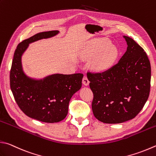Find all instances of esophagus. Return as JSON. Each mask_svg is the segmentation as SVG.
Returning <instances> with one entry per match:
<instances>
[{"label":"esophagus","mask_w":156,"mask_h":156,"mask_svg":"<svg viewBox=\"0 0 156 156\" xmlns=\"http://www.w3.org/2000/svg\"><path fill=\"white\" fill-rule=\"evenodd\" d=\"M82 83H83V84L85 85V86H86L89 85L90 81H89V80H88V79L86 77V76H83V80H82Z\"/></svg>","instance_id":"obj_1"}]
</instances>
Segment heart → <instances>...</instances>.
Masks as SVG:
<instances>
[{
  "label": "heart",
  "mask_w": 156,
  "mask_h": 156,
  "mask_svg": "<svg viewBox=\"0 0 156 156\" xmlns=\"http://www.w3.org/2000/svg\"><path fill=\"white\" fill-rule=\"evenodd\" d=\"M84 57L92 59V66L97 71H105L113 65L117 56L118 50L115 46L111 45L107 39H98L89 43L83 51Z\"/></svg>",
  "instance_id": "heart-1"
}]
</instances>
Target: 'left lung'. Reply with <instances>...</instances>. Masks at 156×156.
I'll return each instance as SVG.
<instances>
[{"instance_id": "obj_1", "label": "left lung", "mask_w": 156, "mask_h": 156, "mask_svg": "<svg viewBox=\"0 0 156 156\" xmlns=\"http://www.w3.org/2000/svg\"><path fill=\"white\" fill-rule=\"evenodd\" d=\"M127 50L118 63L101 73L87 72L97 119L119 124L134 118L148 99L151 64L145 51L130 37L124 36Z\"/></svg>"}]
</instances>
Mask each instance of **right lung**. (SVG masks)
<instances>
[{
	"instance_id": "add662e5",
	"label": "right lung",
	"mask_w": 156,
	"mask_h": 156,
	"mask_svg": "<svg viewBox=\"0 0 156 156\" xmlns=\"http://www.w3.org/2000/svg\"><path fill=\"white\" fill-rule=\"evenodd\" d=\"M58 32H39L19 43L10 70L11 90L20 109L29 117L45 123L59 122L66 117L70 100L81 87L83 75L54 74L37 80L23 73L21 59L29 44Z\"/></svg>"
}]
</instances>
